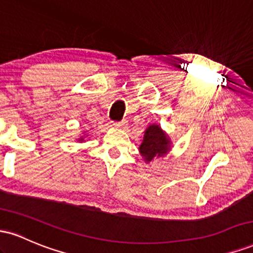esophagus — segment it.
<instances>
[{"label": "esophagus", "instance_id": "esophagus-1", "mask_svg": "<svg viewBox=\"0 0 253 253\" xmlns=\"http://www.w3.org/2000/svg\"><path fill=\"white\" fill-rule=\"evenodd\" d=\"M126 120H123V121H114L113 123V126L114 127H125L126 126Z\"/></svg>", "mask_w": 253, "mask_h": 253}]
</instances>
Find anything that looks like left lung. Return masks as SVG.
Here are the masks:
<instances>
[{"label": "left lung", "mask_w": 253, "mask_h": 253, "mask_svg": "<svg viewBox=\"0 0 253 253\" xmlns=\"http://www.w3.org/2000/svg\"><path fill=\"white\" fill-rule=\"evenodd\" d=\"M170 149V140L167 134L157 125L147 127L145 130L144 141L139 150L146 162H151L156 157L164 156Z\"/></svg>", "instance_id": "8db88e82"}]
</instances>
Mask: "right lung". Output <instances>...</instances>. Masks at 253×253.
I'll use <instances>...</instances> for the list:
<instances>
[{
  "mask_svg": "<svg viewBox=\"0 0 253 253\" xmlns=\"http://www.w3.org/2000/svg\"><path fill=\"white\" fill-rule=\"evenodd\" d=\"M80 140H83V139H80Z\"/></svg>",
  "mask_w": 253,
  "mask_h": 253,
  "instance_id": "1",
  "label": "right lung"
}]
</instances>
